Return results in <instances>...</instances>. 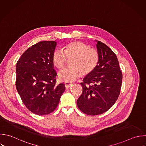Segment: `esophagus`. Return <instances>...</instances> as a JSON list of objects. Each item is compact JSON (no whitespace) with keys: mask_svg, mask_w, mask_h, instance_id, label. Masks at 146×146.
Returning a JSON list of instances; mask_svg holds the SVG:
<instances>
[{"mask_svg":"<svg viewBox=\"0 0 146 146\" xmlns=\"http://www.w3.org/2000/svg\"><path fill=\"white\" fill-rule=\"evenodd\" d=\"M72 83H71V82H65L64 86L66 88H68L69 87H70V86L72 85Z\"/></svg>","mask_w":146,"mask_h":146,"instance_id":"esophagus-1","label":"esophagus"}]
</instances>
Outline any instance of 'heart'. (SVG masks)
Returning <instances> with one entry per match:
<instances>
[{"instance_id":"1","label":"heart","mask_w":146,"mask_h":146,"mask_svg":"<svg viewBox=\"0 0 146 146\" xmlns=\"http://www.w3.org/2000/svg\"><path fill=\"white\" fill-rule=\"evenodd\" d=\"M71 67L59 71V79L65 82L75 80L82 73L86 75L92 72L98 66L99 56L96 50L90 48L86 44L74 41L65 44L60 50H56L52 55V64L57 69L66 65L67 59H71Z\"/></svg>"}]
</instances>
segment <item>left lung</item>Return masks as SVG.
Listing matches in <instances>:
<instances>
[{
  "instance_id": "left-lung-1",
  "label": "left lung",
  "mask_w": 146,
  "mask_h": 146,
  "mask_svg": "<svg viewBox=\"0 0 146 146\" xmlns=\"http://www.w3.org/2000/svg\"><path fill=\"white\" fill-rule=\"evenodd\" d=\"M96 42L98 64L80 83L83 91L77 100L78 107L89 115H100L108 110L117 100L122 83L116 55L104 43Z\"/></svg>"
}]
</instances>
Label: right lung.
<instances>
[{
    "mask_svg": "<svg viewBox=\"0 0 146 146\" xmlns=\"http://www.w3.org/2000/svg\"><path fill=\"white\" fill-rule=\"evenodd\" d=\"M55 41H42L29 47L17 64L16 87L26 107L39 115L52 112L65 90L56 84L52 58Z\"/></svg>",
    "mask_w": 146,
    "mask_h": 146,
    "instance_id": "add662e5",
    "label": "right lung"
}]
</instances>
